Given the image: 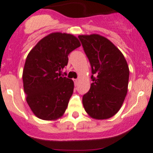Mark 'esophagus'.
I'll list each match as a JSON object with an SVG mask.
<instances>
[{
    "instance_id": "1",
    "label": "esophagus",
    "mask_w": 153,
    "mask_h": 153,
    "mask_svg": "<svg viewBox=\"0 0 153 153\" xmlns=\"http://www.w3.org/2000/svg\"><path fill=\"white\" fill-rule=\"evenodd\" d=\"M78 79H74V83H75V86L78 85Z\"/></svg>"
}]
</instances>
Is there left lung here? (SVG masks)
I'll return each mask as SVG.
<instances>
[{"label":"left lung","instance_id":"left-lung-1","mask_svg":"<svg viewBox=\"0 0 153 153\" xmlns=\"http://www.w3.org/2000/svg\"><path fill=\"white\" fill-rule=\"evenodd\" d=\"M91 67L92 83L82 103L90 117L109 119L119 111L128 91L129 69L123 53L99 34L79 35Z\"/></svg>","mask_w":153,"mask_h":153}]
</instances>
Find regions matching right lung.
I'll list each match as a JSON object with an SVG mask.
<instances>
[{"label":"right lung","mask_w":153,"mask_h":153,"mask_svg":"<svg viewBox=\"0 0 153 153\" xmlns=\"http://www.w3.org/2000/svg\"><path fill=\"white\" fill-rule=\"evenodd\" d=\"M81 44L73 34L54 32L42 38L27 54L23 70L26 101L43 120L63 115L74 90V82L61 76L68 54Z\"/></svg>","instance_id":"add662e5"}]
</instances>
